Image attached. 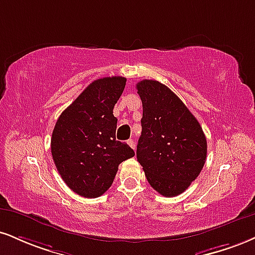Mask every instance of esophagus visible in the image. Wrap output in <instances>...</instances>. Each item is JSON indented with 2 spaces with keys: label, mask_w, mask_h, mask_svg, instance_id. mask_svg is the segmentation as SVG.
<instances>
[{
  "label": "esophagus",
  "mask_w": 255,
  "mask_h": 255,
  "mask_svg": "<svg viewBox=\"0 0 255 255\" xmlns=\"http://www.w3.org/2000/svg\"><path fill=\"white\" fill-rule=\"evenodd\" d=\"M127 143L131 147V148L135 149V141H134L133 139H129V140H128V141H127Z\"/></svg>",
  "instance_id": "esophagus-1"
}]
</instances>
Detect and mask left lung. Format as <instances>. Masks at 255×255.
Returning a JSON list of instances; mask_svg holds the SVG:
<instances>
[{
	"instance_id": "8db88e82",
	"label": "left lung",
	"mask_w": 255,
	"mask_h": 255,
	"mask_svg": "<svg viewBox=\"0 0 255 255\" xmlns=\"http://www.w3.org/2000/svg\"><path fill=\"white\" fill-rule=\"evenodd\" d=\"M142 102L137 161L155 191L173 197L189 188L207 158V139L197 119L166 85L153 79L136 84Z\"/></svg>"
}]
</instances>
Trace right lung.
I'll use <instances>...</instances> for the list:
<instances>
[{
  "label": "right lung",
  "instance_id": "obj_1",
  "mask_svg": "<svg viewBox=\"0 0 255 255\" xmlns=\"http://www.w3.org/2000/svg\"><path fill=\"white\" fill-rule=\"evenodd\" d=\"M125 77L96 79L61 113L51 152L58 172L76 194L96 198L112 186L122 161L133 149L115 137L113 109L126 87Z\"/></svg>",
  "mask_w": 255,
  "mask_h": 255
}]
</instances>
